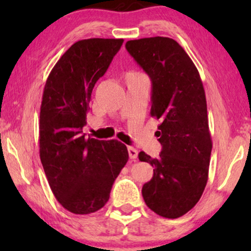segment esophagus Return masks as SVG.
<instances>
[{"instance_id": "esophagus-1", "label": "esophagus", "mask_w": 251, "mask_h": 251, "mask_svg": "<svg viewBox=\"0 0 251 251\" xmlns=\"http://www.w3.org/2000/svg\"><path fill=\"white\" fill-rule=\"evenodd\" d=\"M128 153H129V157L131 160H135V159H137V156H138V151H137L135 147H132V146L128 147Z\"/></svg>"}]
</instances>
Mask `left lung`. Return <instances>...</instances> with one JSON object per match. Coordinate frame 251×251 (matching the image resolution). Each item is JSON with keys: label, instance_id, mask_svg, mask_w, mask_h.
I'll use <instances>...</instances> for the list:
<instances>
[{"label": "left lung", "instance_id": "1", "mask_svg": "<svg viewBox=\"0 0 251 251\" xmlns=\"http://www.w3.org/2000/svg\"><path fill=\"white\" fill-rule=\"evenodd\" d=\"M126 49L152 81L151 115L161 120L155 132L162 145L160 156L138 154L154 167L152 179L143 186L144 201L155 214L178 218L198 203L208 180L212 143L203 84L173 39L132 40Z\"/></svg>", "mask_w": 251, "mask_h": 251}]
</instances>
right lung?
I'll return each mask as SVG.
<instances>
[{
    "instance_id": "add662e5",
    "label": "right lung",
    "mask_w": 251,
    "mask_h": 251,
    "mask_svg": "<svg viewBox=\"0 0 251 251\" xmlns=\"http://www.w3.org/2000/svg\"><path fill=\"white\" fill-rule=\"evenodd\" d=\"M122 43V39L77 41L57 61L44 87L41 162L58 202L76 215L104 207L129 159L126 146L119 140L87 138L82 132L92 89Z\"/></svg>"
}]
</instances>
